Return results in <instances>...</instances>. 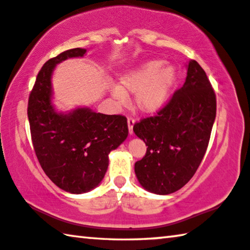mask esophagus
<instances>
[{
    "label": "esophagus",
    "instance_id": "obj_1",
    "mask_svg": "<svg viewBox=\"0 0 250 250\" xmlns=\"http://www.w3.org/2000/svg\"><path fill=\"white\" fill-rule=\"evenodd\" d=\"M133 125H134V118L128 117V129H129L130 134L133 133Z\"/></svg>",
    "mask_w": 250,
    "mask_h": 250
}]
</instances>
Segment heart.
I'll return each mask as SVG.
<instances>
[{"label":"heart","mask_w":250,"mask_h":250,"mask_svg":"<svg viewBox=\"0 0 250 250\" xmlns=\"http://www.w3.org/2000/svg\"><path fill=\"white\" fill-rule=\"evenodd\" d=\"M176 80L175 69L164 66V62L153 59L128 71L120 78V88L111 89V95L119 104H125L128 94H135L134 104L141 112L159 111L170 97Z\"/></svg>","instance_id":"b5f03b06"}]
</instances>
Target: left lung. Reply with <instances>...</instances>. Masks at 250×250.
Returning <instances> with one entry per match:
<instances>
[{
    "label": "left lung",
    "mask_w": 250,
    "mask_h": 250,
    "mask_svg": "<svg viewBox=\"0 0 250 250\" xmlns=\"http://www.w3.org/2000/svg\"><path fill=\"white\" fill-rule=\"evenodd\" d=\"M216 117V95L195 61L188 66L183 87L153 117L133 125L146 153L134 164L140 184L149 192L171 194L195 174L208 146Z\"/></svg>",
    "instance_id": "1"
}]
</instances>
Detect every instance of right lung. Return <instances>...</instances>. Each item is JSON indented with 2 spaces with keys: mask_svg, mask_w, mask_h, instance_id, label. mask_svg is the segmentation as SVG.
<instances>
[{
  "mask_svg": "<svg viewBox=\"0 0 250 250\" xmlns=\"http://www.w3.org/2000/svg\"><path fill=\"white\" fill-rule=\"evenodd\" d=\"M86 52L73 48L48 59L37 75L27 105L34 151L42 168L59 188L74 194L89 192L103 181L108 154L129 132L125 116L97 113L89 108L69 113L54 110L50 78L55 66Z\"/></svg>",
  "mask_w": 250,
  "mask_h": 250,
  "instance_id": "add662e5",
  "label": "right lung"
}]
</instances>
